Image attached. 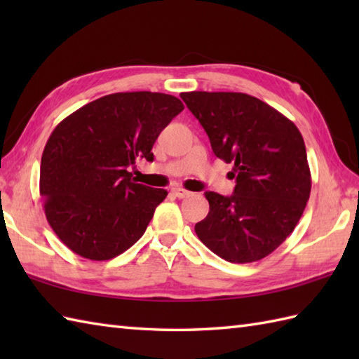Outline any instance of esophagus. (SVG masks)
Returning a JSON list of instances; mask_svg holds the SVG:
<instances>
[{
  "label": "esophagus",
  "mask_w": 359,
  "mask_h": 359,
  "mask_svg": "<svg viewBox=\"0 0 359 359\" xmlns=\"http://www.w3.org/2000/svg\"><path fill=\"white\" fill-rule=\"evenodd\" d=\"M171 193H172L175 197H179V199H185V197H189V196H191V193H189L188 189H185V188H180V187H177V188H172V189H171Z\"/></svg>",
  "instance_id": "1"
}]
</instances>
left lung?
<instances>
[{
	"label": "left lung",
	"instance_id": "1",
	"mask_svg": "<svg viewBox=\"0 0 359 359\" xmlns=\"http://www.w3.org/2000/svg\"><path fill=\"white\" fill-rule=\"evenodd\" d=\"M216 157L233 163L234 193H205L210 212L194 231L233 264L261 261L299 222L311 189L304 139L292 120L242 93H182Z\"/></svg>",
	"mask_w": 359,
	"mask_h": 359
}]
</instances>
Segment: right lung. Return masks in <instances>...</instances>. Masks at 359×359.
<instances>
[{
    "label": "right lung",
    "mask_w": 359,
    "mask_h": 359,
    "mask_svg": "<svg viewBox=\"0 0 359 359\" xmlns=\"http://www.w3.org/2000/svg\"><path fill=\"white\" fill-rule=\"evenodd\" d=\"M184 111L177 97L117 93L90 102L60 121L40 168L44 212L75 255L109 261L139 241L166 189L137 184L128 168L152 162L158 134Z\"/></svg>",
    "instance_id": "right-lung-1"
}]
</instances>
